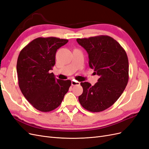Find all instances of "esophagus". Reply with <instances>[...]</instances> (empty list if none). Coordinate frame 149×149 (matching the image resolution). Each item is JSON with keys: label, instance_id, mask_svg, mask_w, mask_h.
Wrapping results in <instances>:
<instances>
[{"label": "esophagus", "instance_id": "esophagus-1", "mask_svg": "<svg viewBox=\"0 0 149 149\" xmlns=\"http://www.w3.org/2000/svg\"><path fill=\"white\" fill-rule=\"evenodd\" d=\"M80 83L79 82H78V81H76L75 80L73 79L71 81V85L72 86H76V85H79Z\"/></svg>", "mask_w": 149, "mask_h": 149}]
</instances>
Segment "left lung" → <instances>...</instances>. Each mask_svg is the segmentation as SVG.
Returning a JSON list of instances; mask_svg holds the SVG:
<instances>
[{"mask_svg": "<svg viewBox=\"0 0 149 149\" xmlns=\"http://www.w3.org/2000/svg\"><path fill=\"white\" fill-rule=\"evenodd\" d=\"M76 41L88 54L89 66L100 76L94 86L81 82L83 92L78 97L85 109L98 112L118 100L127 84L129 61L124 49L109 36L100 35Z\"/></svg>", "mask_w": 149, "mask_h": 149, "instance_id": "1", "label": "left lung"}]
</instances>
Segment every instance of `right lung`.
Wrapping results in <instances>:
<instances>
[{"instance_id":"obj_1","label":"right lung","mask_w":149,"mask_h":149,"mask_svg":"<svg viewBox=\"0 0 149 149\" xmlns=\"http://www.w3.org/2000/svg\"><path fill=\"white\" fill-rule=\"evenodd\" d=\"M68 40L39 37L20 52L17 63L19 86L23 95L35 109L49 112L59 106L71 84L70 80L55 78L49 71L55 65L57 49Z\"/></svg>"}]
</instances>
